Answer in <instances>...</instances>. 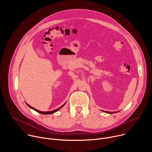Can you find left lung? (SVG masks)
Returning <instances> with one entry per match:
<instances>
[{
  "mask_svg": "<svg viewBox=\"0 0 152 152\" xmlns=\"http://www.w3.org/2000/svg\"><path fill=\"white\" fill-rule=\"evenodd\" d=\"M104 112H106V113H109V114H113V112H108V111H104Z\"/></svg>",
  "mask_w": 152,
  "mask_h": 152,
  "instance_id": "obj_1",
  "label": "left lung"
}]
</instances>
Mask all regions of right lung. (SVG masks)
Masks as SVG:
<instances>
[{
  "mask_svg": "<svg viewBox=\"0 0 152 152\" xmlns=\"http://www.w3.org/2000/svg\"><path fill=\"white\" fill-rule=\"evenodd\" d=\"M28 104V106L29 107L32 108V109L34 110H35V111H36L37 112L39 113H40V114H53V113H55V112L58 111V110H59L61 109V108L62 107H63V106L64 105V104H63V105H62V106H61L60 107H59L58 109H57V110H53V111H48V112H42V111H38V110H37L35 109L34 107H32V106H30L29 104Z\"/></svg>",
  "mask_w": 152,
  "mask_h": 152,
  "instance_id": "add662e5",
  "label": "right lung"
}]
</instances>
